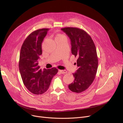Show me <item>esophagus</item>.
<instances>
[{
    "label": "esophagus",
    "mask_w": 123,
    "mask_h": 123,
    "mask_svg": "<svg viewBox=\"0 0 123 123\" xmlns=\"http://www.w3.org/2000/svg\"><path fill=\"white\" fill-rule=\"evenodd\" d=\"M59 72L61 74H66L67 72L66 70H59Z\"/></svg>",
    "instance_id": "1"
}]
</instances>
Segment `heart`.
<instances>
[{"instance_id": "obj_1", "label": "heart", "mask_w": 123, "mask_h": 123, "mask_svg": "<svg viewBox=\"0 0 123 123\" xmlns=\"http://www.w3.org/2000/svg\"><path fill=\"white\" fill-rule=\"evenodd\" d=\"M63 37H65V36H64L63 35H61V34L58 35L56 36V37H55V39H58V38H60Z\"/></svg>"}]
</instances>
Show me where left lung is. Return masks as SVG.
Masks as SVG:
<instances>
[{"mask_svg":"<svg viewBox=\"0 0 123 123\" xmlns=\"http://www.w3.org/2000/svg\"><path fill=\"white\" fill-rule=\"evenodd\" d=\"M69 36L72 54L77 57L78 69L73 74L74 81L68 85L71 91L77 93L87 90L95 79L98 59L93 40L87 32L77 27L61 28Z\"/></svg>","mask_w":123,"mask_h":123,"instance_id":"left-lung-1","label":"left lung"}]
</instances>
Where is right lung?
Instances as JSON below:
<instances>
[{
  "instance_id": "1",
  "label": "right lung",
  "mask_w": 123,
  "mask_h": 123,
  "mask_svg": "<svg viewBox=\"0 0 123 123\" xmlns=\"http://www.w3.org/2000/svg\"><path fill=\"white\" fill-rule=\"evenodd\" d=\"M48 28L38 29L31 33L24 40L20 50L19 68L25 87L34 94H42L48 90L58 69H40L38 59L42 54L41 44Z\"/></svg>"
}]
</instances>
